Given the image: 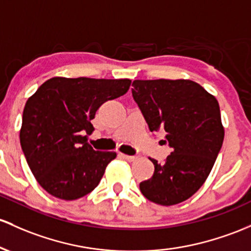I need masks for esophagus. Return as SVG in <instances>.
I'll return each instance as SVG.
<instances>
[{
  "mask_svg": "<svg viewBox=\"0 0 251 251\" xmlns=\"http://www.w3.org/2000/svg\"><path fill=\"white\" fill-rule=\"evenodd\" d=\"M120 157H121V158L126 159V161H128V162L136 161V159L138 158V157H137V156H128V155H124V153H120Z\"/></svg>",
  "mask_w": 251,
  "mask_h": 251,
  "instance_id": "34e87169",
  "label": "esophagus"
}]
</instances>
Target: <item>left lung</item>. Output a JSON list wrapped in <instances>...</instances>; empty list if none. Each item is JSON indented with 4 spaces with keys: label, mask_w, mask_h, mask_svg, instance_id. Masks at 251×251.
I'll return each instance as SVG.
<instances>
[{
    "label": "left lung",
    "mask_w": 251,
    "mask_h": 251,
    "mask_svg": "<svg viewBox=\"0 0 251 251\" xmlns=\"http://www.w3.org/2000/svg\"><path fill=\"white\" fill-rule=\"evenodd\" d=\"M132 96L149 130L167 132L172 152L163 163L151 159L155 172L139 184L142 194L158 205L189 199L210 175L224 140L219 103L189 79H136Z\"/></svg>",
    "instance_id": "1"
}]
</instances>
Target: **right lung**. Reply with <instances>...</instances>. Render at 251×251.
I'll return each instance as SVG.
<instances>
[{
  "mask_svg": "<svg viewBox=\"0 0 251 251\" xmlns=\"http://www.w3.org/2000/svg\"><path fill=\"white\" fill-rule=\"evenodd\" d=\"M131 79L53 77L38 88L24 108L20 143L38 183L53 197L76 200L98 186L112 151L88 144L90 120L103 102L124 95Z\"/></svg>",
  "mask_w": 251,
  "mask_h": 251,
  "instance_id": "1",
  "label": "right lung"
}]
</instances>
